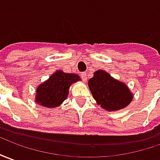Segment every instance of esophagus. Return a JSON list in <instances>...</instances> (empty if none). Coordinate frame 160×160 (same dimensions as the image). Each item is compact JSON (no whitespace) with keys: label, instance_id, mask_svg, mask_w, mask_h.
I'll return each mask as SVG.
<instances>
[{"label":"esophagus","instance_id":"34e87169","mask_svg":"<svg viewBox=\"0 0 160 160\" xmlns=\"http://www.w3.org/2000/svg\"><path fill=\"white\" fill-rule=\"evenodd\" d=\"M81 78H82V81H83V82H86V81H87V74H86V72H82V73H81Z\"/></svg>","mask_w":160,"mask_h":160}]
</instances>
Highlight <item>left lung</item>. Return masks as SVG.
<instances>
[{
  "label": "left lung",
  "instance_id": "left-lung-1",
  "mask_svg": "<svg viewBox=\"0 0 160 160\" xmlns=\"http://www.w3.org/2000/svg\"><path fill=\"white\" fill-rule=\"evenodd\" d=\"M88 85L98 104L108 112L124 109L133 98L132 93L125 83L116 80L102 69L95 72Z\"/></svg>",
  "mask_w": 160,
  "mask_h": 160
}]
</instances>
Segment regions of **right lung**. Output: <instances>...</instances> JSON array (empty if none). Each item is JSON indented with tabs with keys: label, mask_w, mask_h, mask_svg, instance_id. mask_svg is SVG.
I'll return each instance as SVG.
<instances>
[{
	"label": "right lung",
	"mask_w": 160,
	"mask_h": 160,
	"mask_svg": "<svg viewBox=\"0 0 160 160\" xmlns=\"http://www.w3.org/2000/svg\"><path fill=\"white\" fill-rule=\"evenodd\" d=\"M80 80L77 74L57 70L37 87L35 101L45 107H58L67 98L70 85Z\"/></svg>",
	"instance_id": "add662e5"
}]
</instances>
